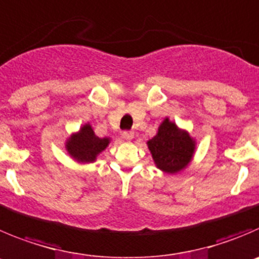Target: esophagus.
Segmentation results:
<instances>
[{"label": "esophagus", "mask_w": 259, "mask_h": 259, "mask_svg": "<svg viewBox=\"0 0 259 259\" xmlns=\"http://www.w3.org/2000/svg\"><path fill=\"white\" fill-rule=\"evenodd\" d=\"M122 138H124L125 141H132L133 138H134V133H133V132H124V133H122Z\"/></svg>", "instance_id": "obj_1"}]
</instances>
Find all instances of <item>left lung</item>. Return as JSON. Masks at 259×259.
<instances>
[{"instance_id":"1","label":"left lung","mask_w":259,"mask_h":259,"mask_svg":"<svg viewBox=\"0 0 259 259\" xmlns=\"http://www.w3.org/2000/svg\"><path fill=\"white\" fill-rule=\"evenodd\" d=\"M153 162L162 172L176 174L184 171L193 161L197 141L187 129H181L170 117H165L157 134L147 141Z\"/></svg>"}]
</instances>
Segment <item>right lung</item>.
Instances as JSON below:
<instances>
[{
  "label": "right lung",
  "mask_w": 259,
  "mask_h": 259,
  "mask_svg": "<svg viewBox=\"0 0 259 259\" xmlns=\"http://www.w3.org/2000/svg\"><path fill=\"white\" fill-rule=\"evenodd\" d=\"M110 137H97L91 122H85L78 132H74L65 141V149L75 162L93 163L111 143Z\"/></svg>",
  "instance_id": "add662e5"
}]
</instances>
